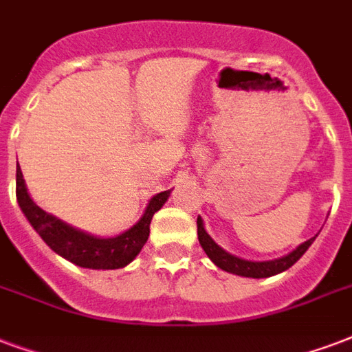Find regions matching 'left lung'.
Instances as JSON below:
<instances>
[{
    "instance_id": "left-lung-1",
    "label": "left lung",
    "mask_w": 352,
    "mask_h": 352,
    "mask_svg": "<svg viewBox=\"0 0 352 352\" xmlns=\"http://www.w3.org/2000/svg\"><path fill=\"white\" fill-rule=\"evenodd\" d=\"M197 230H198V241L204 248V252L210 256V260L215 263L217 267H221L226 273L239 274V276H248V278H267V276H273V274H278L282 271H286L293 263H297L300 260V256L305 254L308 247L316 237H311L308 241H305L302 245H298L293 252H289L284 258H278V260L273 261H248L241 260V258H236V256L228 254L226 250L219 247L213 239H211L208 234H206L204 224H202V219L198 217L197 219Z\"/></svg>"
}]
</instances>
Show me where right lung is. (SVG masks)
I'll use <instances>...</instances> for the list:
<instances>
[{"label":"right lung","instance_id":"add662e5","mask_svg":"<svg viewBox=\"0 0 352 352\" xmlns=\"http://www.w3.org/2000/svg\"><path fill=\"white\" fill-rule=\"evenodd\" d=\"M16 198L31 226L54 252L87 269H120L128 265L129 261H133V258L144 247L150 236V221L155 211H160L161 206L166 202L168 191L155 195L150 200L141 221L133 224L128 232L107 239L83 234L41 210L28 195L20 165L16 166Z\"/></svg>","mask_w":352,"mask_h":352}]
</instances>
